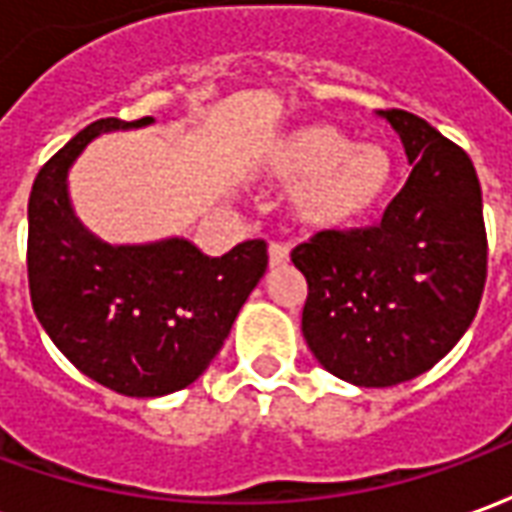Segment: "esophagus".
Masks as SVG:
<instances>
[{
	"mask_svg": "<svg viewBox=\"0 0 512 512\" xmlns=\"http://www.w3.org/2000/svg\"><path fill=\"white\" fill-rule=\"evenodd\" d=\"M290 260V249L282 244H271L268 246V266L271 268H279L285 266Z\"/></svg>",
	"mask_w": 512,
	"mask_h": 512,
	"instance_id": "1",
	"label": "esophagus"
}]
</instances>
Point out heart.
I'll return each instance as SVG.
<instances>
[{
    "instance_id": "heart-1",
    "label": "heart",
    "mask_w": 512,
    "mask_h": 512,
    "mask_svg": "<svg viewBox=\"0 0 512 512\" xmlns=\"http://www.w3.org/2000/svg\"><path fill=\"white\" fill-rule=\"evenodd\" d=\"M255 169L288 189L293 222L310 233H345L370 222L395 189V156L384 145H356L340 128L310 123L268 139Z\"/></svg>"
}]
</instances>
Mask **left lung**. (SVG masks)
Here are the masks:
<instances>
[{
	"mask_svg": "<svg viewBox=\"0 0 512 512\" xmlns=\"http://www.w3.org/2000/svg\"><path fill=\"white\" fill-rule=\"evenodd\" d=\"M376 115L403 142L406 186L378 227L318 233L290 257L310 285L301 332L315 359L381 389L422 376L466 334L488 252L472 158L411 112Z\"/></svg>",
	"mask_w": 512,
	"mask_h": 512,
	"instance_id": "obj_1",
	"label": "left lung"
}]
</instances>
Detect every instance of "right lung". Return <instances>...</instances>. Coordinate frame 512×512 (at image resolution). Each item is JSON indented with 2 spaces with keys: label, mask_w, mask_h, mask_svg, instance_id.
<instances>
[{
  "label": "right lung",
  "mask_w": 512,
  "mask_h": 512,
  "mask_svg": "<svg viewBox=\"0 0 512 512\" xmlns=\"http://www.w3.org/2000/svg\"><path fill=\"white\" fill-rule=\"evenodd\" d=\"M150 123L109 117L87 126L29 194V293L40 326L84 376L128 397L194 384L268 266L263 241L208 257L183 235L109 244L84 227L68 191L76 158L101 134Z\"/></svg>",
  "instance_id": "add662e5"
}]
</instances>
